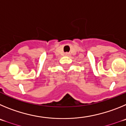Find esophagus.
<instances>
[{
    "label": "esophagus",
    "mask_w": 126,
    "mask_h": 126,
    "mask_svg": "<svg viewBox=\"0 0 126 126\" xmlns=\"http://www.w3.org/2000/svg\"><path fill=\"white\" fill-rule=\"evenodd\" d=\"M65 55H68L69 54H68V53H66V54H65Z\"/></svg>",
    "instance_id": "esophagus-1"
}]
</instances>
